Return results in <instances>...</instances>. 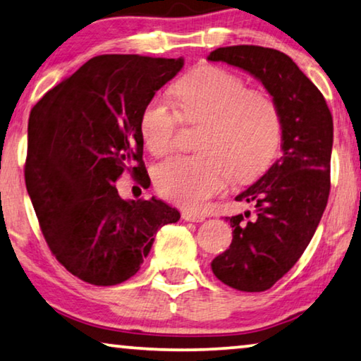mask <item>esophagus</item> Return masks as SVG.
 Here are the masks:
<instances>
[{
	"label": "esophagus",
	"instance_id": "1",
	"mask_svg": "<svg viewBox=\"0 0 361 361\" xmlns=\"http://www.w3.org/2000/svg\"><path fill=\"white\" fill-rule=\"evenodd\" d=\"M183 220L186 221H194V223H201L205 220V216L202 214H196V212H190V210H185L181 214Z\"/></svg>",
	"mask_w": 361,
	"mask_h": 361
}]
</instances>
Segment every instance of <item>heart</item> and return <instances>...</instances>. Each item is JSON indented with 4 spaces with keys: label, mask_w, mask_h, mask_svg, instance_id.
Instances as JSON below:
<instances>
[{
    "label": "heart",
    "mask_w": 361,
    "mask_h": 361,
    "mask_svg": "<svg viewBox=\"0 0 361 361\" xmlns=\"http://www.w3.org/2000/svg\"><path fill=\"white\" fill-rule=\"evenodd\" d=\"M181 117L204 122L194 156H175L154 169L160 196L186 209H199L226 190L230 181H250L276 156L283 123L279 109L263 91L220 66L194 68L175 85ZM180 114L162 96H154L140 117L147 151L164 156L175 146Z\"/></svg>",
    "instance_id": "1"
}]
</instances>
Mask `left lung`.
Here are the masks:
<instances>
[{
	"instance_id": "left-lung-1",
	"label": "left lung",
	"mask_w": 361,
	"mask_h": 361,
	"mask_svg": "<svg viewBox=\"0 0 361 361\" xmlns=\"http://www.w3.org/2000/svg\"><path fill=\"white\" fill-rule=\"evenodd\" d=\"M207 59L260 80L281 114L283 156L236 196V201L254 204L255 216H226L233 241L212 260V271L221 283L262 293L295 265L322 220L331 188L333 116L322 91L281 51L239 44L212 51ZM244 214L247 219L250 212Z\"/></svg>"
}]
</instances>
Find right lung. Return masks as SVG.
I'll return each mask as SVG.
<instances>
[{"label":"right lung","instance_id":"obj_1","mask_svg":"<svg viewBox=\"0 0 361 361\" xmlns=\"http://www.w3.org/2000/svg\"><path fill=\"white\" fill-rule=\"evenodd\" d=\"M185 61L102 54L49 90L28 118L25 186L48 247L85 283L114 286L140 270L154 234L180 212L125 201L120 175L149 185L140 117Z\"/></svg>","mask_w":361,"mask_h":361}]
</instances>
